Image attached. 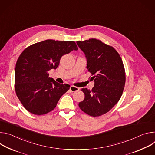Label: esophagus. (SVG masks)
<instances>
[{
    "label": "esophagus",
    "instance_id": "esophagus-1",
    "mask_svg": "<svg viewBox=\"0 0 155 155\" xmlns=\"http://www.w3.org/2000/svg\"><path fill=\"white\" fill-rule=\"evenodd\" d=\"M79 90V89L78 87L73 86V85H71L70 88V92H76V91H78Z\"/></svg>",
    "mask_w": 155,
    "mask_h": 155
}]
</instances>
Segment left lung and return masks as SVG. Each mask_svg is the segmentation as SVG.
<instances>
[{
    "mask_svg": "<svg viewBox=\"0 0 155 155\" xmlns=\"http://www.w3.org/2000/svg\"><path fill=\"white\" fill-rule=\"evenodd\" d=\"M85 54L87 69L93 76L92 91L82 88L85 95L80 109L96 117L108 112L119 100L124 88L125 70L122 59L112 47L96 39L77 41Z\"/></svg>",
    "mask_w": 155,
    "mask_h": 155,
    "instance_id": "left-lung-1",
    "label": "left lung"
}]
</instances>
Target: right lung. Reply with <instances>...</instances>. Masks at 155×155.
Here are the masks:
<instances>
[{"instance_id": "1", "label": "right lung", "mask_w": 155, "mask_h": 155, "mask_svg": "<svg viewBox=\"0 0 155 155\" xmlns=\"http://www.w3.org/2000/svg\"><path fill=\"white\" fill-rule=\"evenodd\" d=\"M78 50L74 41L51 39L34 44L21 54L16 63L15 88L17 97L29 112L42 115L52 111L70 85L48 77L64 55Z\"/></svg>"}]
</instances>
